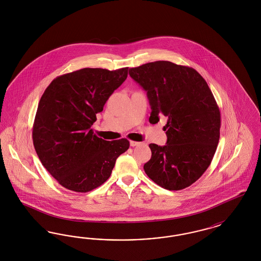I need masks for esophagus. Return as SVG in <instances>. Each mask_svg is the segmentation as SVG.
<instances>
[{
	"label": "esophagus",
	"instance_id": "esophagus-1",
	"mask_svg": "<svg viewBox=\"0 0 261 261\" xmlns=\"http://www.w3.org/2000/svg\"><path fill=\"white\" fill-rule=\"evenodd\" d=\"M138 145H140L139 142H136V141H130V146H131V147H136Z\"/></svg>",
	"mask_w": 261,
	"mask_h": 261
}]
</instances>
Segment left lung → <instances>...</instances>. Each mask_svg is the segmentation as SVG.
I'll list each match as a JSON object with an SVG mask.
<instances>
[{"label": "left lung", "mask_w": 261, "mask_h": 261, "mask_svg": "<svg viewBox=\"0 0 261 261\" xmlns=\"http://www.w3.org/2000/svg\"><path fill=\"white\" fill-rule=\"evenodd\" d=\"M129 74L147 91L149 122L168 118L166 145L149 144L145 172L166 190L191 186L211 165L220 137V111L206 81L196 69L166 61L130 68Z\"/></svg>", "instance_id": "1"}]
</instances>
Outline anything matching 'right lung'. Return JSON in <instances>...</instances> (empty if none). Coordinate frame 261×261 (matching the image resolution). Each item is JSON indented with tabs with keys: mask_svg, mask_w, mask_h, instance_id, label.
Masks as SVG:
<instances>
[{
	"mask_svg": "<svg viewBox=\"0 0 261 261\" xmlns=\"http://www.w3.org/2000/svg\"><path fill=\"white\" fill-rule=\"evenodd\" d=\"M128 75L116 70L82 68L55 78L38 105L32 138L39 160L62 187L87 193L111 176L129 141H106L91 126L96 114Z\"/></svg>",
	"mask_w": 261,
	"mask_h": 261,
	"instance_id": "add662e5",
	"label": "right lung"
}]
</instances>
